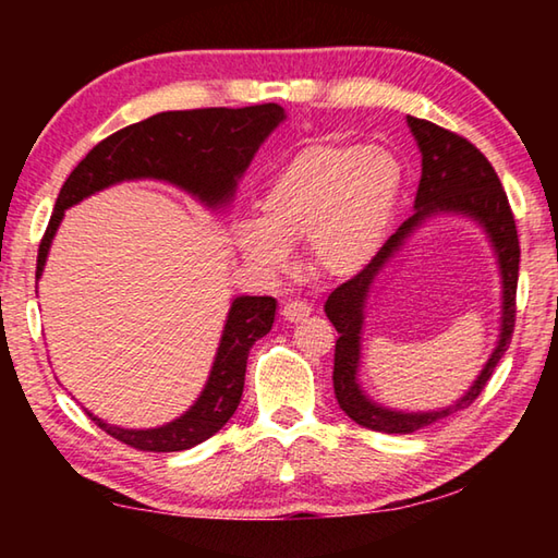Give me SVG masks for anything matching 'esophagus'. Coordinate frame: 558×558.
<instances>
[{
    "label": "esophagus",
    "instance_id": "obj_1",
    "mask_svg": "<svg viewBox=\"0 0 558 558\" xmlns=\"http://www.w3.org/2000/svg\"><path fill=\"white\" fill-rule=\"evenodd\" d=\"M310 313H313V307H310V302L305 300H288L286 305H282V317L288 319V323H300V319H305Z\"/></svg>",
    "mask_w": 558,
    "mask_h": 558
}]
</instances>
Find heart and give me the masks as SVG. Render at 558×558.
I'll use <instances>...</instances> for the list:
<instances>
[{
	"instance_id": "heart-1",
	"label": "heart",
	"mask_w": 558,
	"mask_h": 558,
	"mask_svg": "<svg viewBox=\"0 0 558 558\" xmlns=\"http://www.w3.org/2000/svg\"><path fill=\"white\" fill-rule=\"evenodd\" d=\"M401 184L399 159L381 147L305 145L263 189L260 219L233 223V241L245 258L268 272L286 270L288 245L305 243L315 276L349 278L379 253Z\"/></svg>"
}]
</instances>
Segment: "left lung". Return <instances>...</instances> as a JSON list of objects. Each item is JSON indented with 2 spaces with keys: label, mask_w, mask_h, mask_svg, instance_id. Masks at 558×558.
I'll use <instances>...</instances> for the list:
<instances>
[{
  "label": "left lung",
  "mask_w": 558,
  "mask_h": 558,
  "mask_svg": "<svg viewBox=\"0 0 558 558\" xmlns=\"http://www.w3.org/2000/svg\"><path fill=\"white\" fill-rule=\"evenodd\" d=\"M413 132L415 143L421 149V182L415 192V214L409 221L399 226L389 241L381 245V251L372 258L369 266L359 270L352 280L332 290V295L325 302V313L329 323L339 332L335 347V396L339 409L359 426L379 430V433H413L430 426V423L448 418L458 413L483 393L485 384L493 376L499 359L505 356L514 332L517 315V278H519V239L512 209H509L507 194L499 177L487 162V157L480 149L468 143L465 137L456 135L436 122L421 118H405ZM438 213H462L470 215L484 226L490 242L494 243L500 275L504 276V317L500 318V339L490 355L484 372L471 387L469 393L456 403L438 412L423 414H403L386 410L374 404L363 393L355 379L357 359L361 357V325L363 307L373 280L400 245L410 238L415 228L425 222L430 215Z\"/></svg>",
  "instance_id": "8db88e82"
}]
</instances>
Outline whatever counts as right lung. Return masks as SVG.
I'll use <instances>...</instances> for the list:
<instances>
[{
	"instance_id": "add662e5",
	"label": "right lung",
	"mask_w": 558,
	"mask_h": 558,
	"mask_svg": "<svg viewBox=\"0 0 558 558\" xmlns=\"http://www.w3.org/2000/svg\"><path fill=\"white\" fill-rule=\"evenodd\" d=\"M286 120L276 102L248 108H202L157 112L102 140L81 159L56 199L51 221L39 245L36 280L41 278L51 241L69 206L130 179H159L192 194L209 209L229 206L245 167L272 130ZM276 319V300L241 295L231 302L216 359L199 399L172 423L159 428H120L90 415L130 448L147 452H177L199 446L219 433L241 403L245 362L251 347L266 337Z\"/></svg>"
}]
</instances>
